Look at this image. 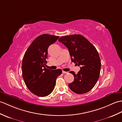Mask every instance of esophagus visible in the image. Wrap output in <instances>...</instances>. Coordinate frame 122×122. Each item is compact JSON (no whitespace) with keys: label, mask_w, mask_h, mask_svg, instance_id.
<instances>
[{"label":"esophagus","mask_w":122,"mask_h":122,"mask_svg":"<svg viewBox=\"0 0 122 122\" xmlns=\"http://www.w3.org/2000/svg\"><path fill=\"white\" fill-rule=\"evenodd\" d=\"M62 73H63V74H66V73H67L68 72H66V71H62Z\"/></svg>","instance_id":"1"}]
</instances>
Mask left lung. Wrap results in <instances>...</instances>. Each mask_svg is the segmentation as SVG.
I'll use <instances>...</instances> for the list:
<instances>
[{
    "label": "left lung",
    "mask_w": 122,
    "mask_h": 122,
    "mask_svg": "<svg viewBox=\"0 0 122 122\" xmlns=\"http://www.w3.org/2000/svg\"><path fill=\"white\" fill-rule=\"evenodd\" d=\"M58 41L68 48L72 61L81 66L77 74L70 72L74 76V81L69 84L70 89L77 94L89 92L97 83L100 72L101 60L97 49L81 35L62 36Z\"/></svg>",
    "instance_id": "1"
}]
</instances>
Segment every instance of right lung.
<instances>
[{
  "instance_id": "add662e5",
  "label": "right lung",
  "mask_w": 122,
  "mask_h": 122,
  "mask_svg": "<svg viewBox=\"0 0 122 122\" xmlns=\"http://www.w3.org/2000/svg\"><path fill=\"white\" fill-rule=\"evenodd\" d=\"M59 36L49 34L38 36L25 52L22 64V76L30 91L39 97H46L54 89L56 79L62 74L61 69H48V48Z\"/></svg>"
}]
</instances>
